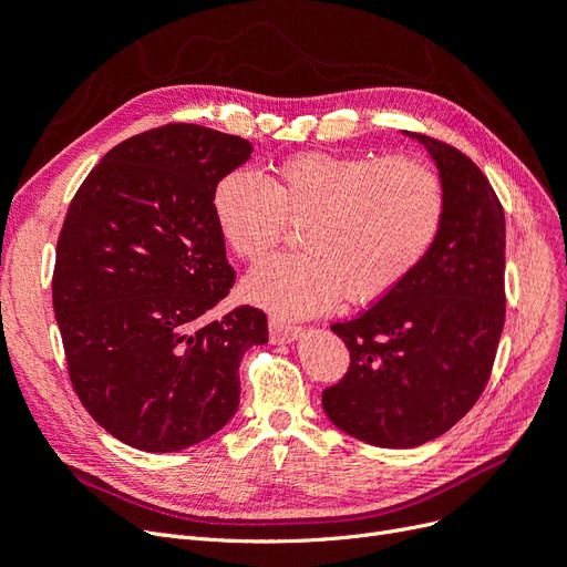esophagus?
Returning a JSON list of instances; mask_svg holds the SVG:
<instances>
[{
  "label": "esophagus",
  "mask_w": 567,
  "mask_h": 567,
  "mask_svg": "<svg viewBox=\"0 0 567 567\" xmlns=\"http://www.w3.org/2000/svg\"><path fill=\"white\" fill-rule=\"evenodd\" d=\"M300 333H302V329H300L298 323L281 321V319H269V340H271V342L296 340Z\"/></svg>",
  "instance_id": "esophagus-1"
}]
</instances>
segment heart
Segmentation results:
<instances>
[{
    "label": "heart",
    "instance_id": "obj_1",
    "mask_svg": "<svg viewBox=\"0 0 567 567\" xmlns=\"http://www.w3.org/2000/svg\"><path fill=\"white\" fill-rule=\"evenodd\" d=\"M213 221L238 260L257 262L300 225V250L271 257L244 281L248 300L277 315H315L388 296L437 241L447 196L416 156L298 153L262 179L236 169L215 186Z\"/></svg>",
    "mask_w": 567,
    "mask_h": 567
}]
</instances>
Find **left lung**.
Returning <instances> with one entry per match:
<instances>
[{"label": "left lung", "instance_id": "8db88e82", "mask_svg": "<svg viewBox=\"0 0 567 567\" xmlns=\"http://www.w3.org/2000/svg\"><path fill=\"white\" fill-rule=\"evenodd\" d=\"M437 163L447 210L409 277L354 319L331 323L350 350L346 375L321 392L329 419L375 447H419L483 394L506 321V219L466 153L409 132Z\"/></svg>", "mask_w": 567, "mask_h": 567}]
</instances>
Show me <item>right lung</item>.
<instances>
[{
    "label": "right lung",
    "mask_w": 567,
    "mask_h": 567,
    "mask_svg": "<svg viewBox=\"0 0 567 567\" xmlns=\"http://www.w3.org/2000/svg\"><path fill=\"white\" fill-rule=\"evenodd\" d=\"M252 144L169 123L111 148L78 188L51 277L68 375L90 416L130 447L179 452L238 409V362L267 315L210 317L236 271L213 221L221 177Z\"/></svg>",
    "instance_id": "right-lung-1"
}]
</instances>
